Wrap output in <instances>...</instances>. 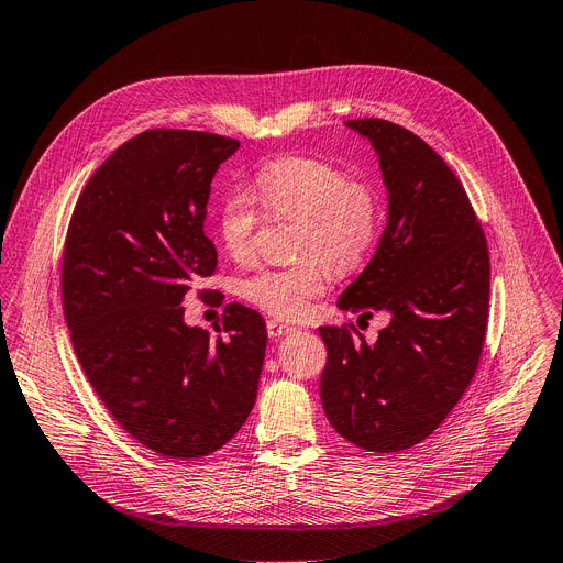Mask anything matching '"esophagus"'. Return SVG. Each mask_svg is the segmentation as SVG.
I'll return each instance as SVG.
<instances>
[{"label":"esophagus","mask_w":563,"mask_h":563,"mask_svg":"<svg viewBox=\"0 0 563 563\" xmlns=\"http://www.w3.org/2000/svg\"><path fill=\"white\" fill-rule=\"evenodd\" d=\"M290 332H296V328L286 325V323H279V320H267V334H271L273 339L286 336V334H290Z\"/></svg>","instance_id":"1"}]
</instances>
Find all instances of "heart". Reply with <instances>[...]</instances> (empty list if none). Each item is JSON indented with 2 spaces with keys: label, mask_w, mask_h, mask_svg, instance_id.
<instances>
[{
  "label": "heart",
  "mask_w": 563,
  "mask_h": 563,
  "mask_svg": "<svg viewBox=\"0 0 563 563\" xmlns=\"http://www.w3.org/2000/svg\"><path fill=\"white\" fill-rule=\"evenodd\" d=\"M258 205L271 220H298L296 256L286 267H261L238 282V296L282 320L302 318L323 296L332 273L351 275L378 247L385 203L376 183L351 176L320 157L288 155L263 165L247 192H229L218 208L224 252L247 263L261 224Z\"/></svg>",
  "instance_id": "heart-1"
}]
</instances>
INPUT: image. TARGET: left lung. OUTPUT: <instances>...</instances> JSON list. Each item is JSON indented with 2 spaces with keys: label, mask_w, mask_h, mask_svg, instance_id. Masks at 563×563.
Returning a JSON list of instances; mask_svg holds the SVG:
<instances>
[{
  "label": "left lung",
  "mask_w": 563,
  "mask_h": 563,
  "mask_svg": "<svg viewBox=\"0 0 563 563\" xmlns=\"http://www.w3.org/2000/svg\"><path fill=\"white\" fill-rule=\"evenodd\" d=\"M347 125L378 151L389 218L376 256L339 309L391 323L368 345L353 323L318 328L328 345L320 400L334 431L366 451L431 435L470 387L486 341L490 256L463 183L415 132L385 119Z\"/></svg>",
  "instance_id": "left-lung-1"
}]
</instances>
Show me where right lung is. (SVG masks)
<instances>
[{
  "label": "right lung",
  "mask_w": 563,
  "mask_h": 563,
  "mask_svg": "<svg viewBox=\"0 0 563 563\" xmlns=\"http://www.w3.org/2000/svg\"><path fill=\"white\" fill-rule=\"evenodd\" d=\"M238 146L201 130L140 132L87 180L64 240L62 305L75 355L123 431L167 459L222 449L256 400L261 313L227 305L212 339L187 328L180 307L218 271L206 203Z\"/></svg>",
  "instance_id": "obj_1"
}]
</instances>
